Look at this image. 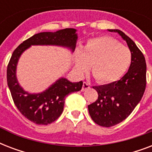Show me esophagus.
I'll use <instances>...</instances> for the list:
<instances>
[{
    "instance_id": "1",
    "label": "esophagus",
    "mask_w": 152,
    "mask_h": 152,
    "mask_svg": "<svg viewBox=\"0 0 152 152\" xmlns=\"http://www.w3.org/2000/svg\"><path fill=\"white\" fill-rule=\"evenodd\" d=\"M91 84L88 82H83V88H82V91H84L86 89H88V88H90Z\"/></svg>"
}]
</instances>
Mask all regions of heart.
I'll list each match as a JSON object with an SVG mask.
<instances>
[{
	"instance_id": "1",
	"label": "heart",
	"mask_w": 152,
	"mask_h": 152,
	"mask_svg": "<svg viewBox=\"0 0 152 152\" xmlns=\"http://www.w3.org/2000/svg\"><path fill=\"white\" fill-rule=\"evenodd\" d=\"M132 58L129 49L106 36L89 39L83 50L76 49L74 53L76 69L84 72L91 64V73L100 83H110L121 78L131 65Z\"/></svg>"
}]
</instances>
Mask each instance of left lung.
Returning <instances> with one entry per match:
<instances>
[{
    "label": "left lung",
    "mask_w": 152,
    "mask_h": 152,
    "mask_svg": "<svg viewBox=\"0 0 152 152\" xmlns=\"http://www.w3.org/2000/svg\"><path fill=\"white\" fill-rule=\"evenodd\" d=\"M108 31L118 33L126 42L132 58L129 69L119 80L93 87L99 97L88 105V111L91 119L102 127H111L126 119L140 102L146 88L147 66L144 54L121 31Z\"/></svg>",
    "instance_id": "8db88e82"
}]
</instances>
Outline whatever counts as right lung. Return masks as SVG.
Returning a JSON list of instances; mask_svg holds the SVG:
<instances>
[{"instance_id":"obj_1","label":"right lung","mask_w":152,"mask_h":152,"mask_svg":"<svg viewBox=\"0 0 152 152\" xmlns=\"http://www.w3.org/2000/svg\"><path fill=\"white\" fill-rule=\"evenodd\" d=\"M76 30L65 28L56 32H41L25 40L13 52L8 68L7 82L15 106L20 112L37 125H48L59 118L63 112L64 98L69 93L81 90L83 81L72 83L61 77L46 90L30 93L20 85L16 77V68L20 56L31 46H57L74 52L77 42Z\"/></svg>"}]
</instances>
